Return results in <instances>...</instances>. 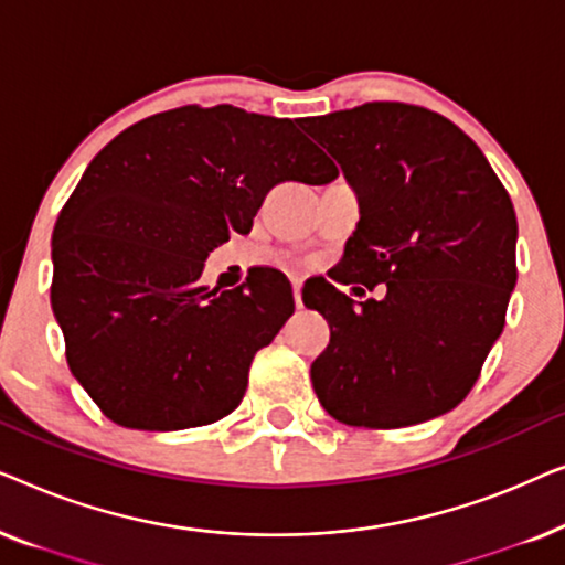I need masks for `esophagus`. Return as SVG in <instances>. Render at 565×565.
I'll use <instances>...</instances> for the list:
<instances>
[{"label":"esophagus","mask_w":565,"mask_h":565,"mask_svg":"<svg viewBox=\"0 0 565 565\" xmlns=\"http://www.w3.org/2000/svg\"><path fill=\"white\" fill-rule=\"evenodd\" d=\"M300 290H303V280L300 277H292V296H296V306H303V298H300Z\"/></svg>","instance_id":"esophagus-1"}]
</instances>
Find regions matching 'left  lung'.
I'll return each instance as SVG.
<instances>
[{
	"instance_id": "1",
	"label": "left lung",
	"mask_w": 565,
	"mask_h": 565,
	"mask_svg": "<svg viewBox=\"0 0 565 565\" xmlns=\"http://www.w3.org/2000/svg\"><path fill=\"white\" fill-rule=\"evenodd\" d=\"M300 128L360 192L337 282L385 285L360 308L327 280L303 288L331 329L311 365L316 396L352 427L435 419L468 396L504 329L516 282L509 192L473 138L427 107L365 103Z\"/></svg>"
}]
</instances>
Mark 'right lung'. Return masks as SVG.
Wrapping results in <instances>:
<instances>
[{
    "label": "right lung",
    "instance_id": "add662e5",
    "mask_svg": "<svg viewBox=\"0 0 565 565\" xmlns=\"http://www.w3.org/2000/svg\"><path fill=\"white\" fill-rule=\"evenodd\" d=\"M337 167L292 120L184 105L115 136L53 228L51 306L66 362L107 419L128 429L205 427L242 404L254 354L296 311L277 269L207 290V252L249 234L280 182Z\"/></svg>",
    "mask_w": 565,
    "mask_h": 565
}]
</instances>
